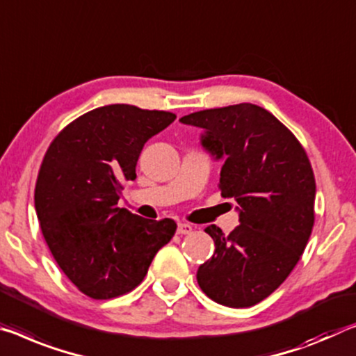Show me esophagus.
<instances>
[{
	"label": "esophagus",
	"mask_w": 356,
	"mask_h": 356,
	"mask_svg": "<svg viewBox=\"0 0 356 356\" xmlns=\"http://www.w3.org/2000/svg\"><path fill=\"white\" fill-rule=\"evenodd\" d=\"M193 231V227L188 223H179L177 225V234H190Z\"/></svg>",
	"instance_id": "esophagus-1"
}]
</instances>
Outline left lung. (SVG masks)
Listing matches in <instances>:
<instances>
[{"label": "left lung", "mask_w": 356, "mask_h": 356, "mask_svg": "<svg viewBox=\"0 0 356 356\" xmlns=\"http://www.w3.org/2000/svg\"><path fill=\"white\" fill-rule=\"evenodd\" d=\"M204 129L201 145L223 160V198L238 202L239 227L228 236L216 225V242L196 279L218 304L255 306L277 290L300 261L314 227L315 177L300 140L263 107L241 103L180 118Z\"/></svg>", "instance_id": "left-lung-1"}]
</instances>
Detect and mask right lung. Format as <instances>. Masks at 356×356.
<instances>
[{
	"instance_id": "right-lung-1",
	"label": "right lung",
	"mask_w": 356,
	"mask_h": 356,
	"mask_svg": "<svg viewBox=\"0 0 356 356\" xmlns=\"http://www.w3.org/2000/svg\"><path fill=\"white\" fill-rule=\"evenodd\" d=\"M174 120L172 112L103 106L61 129L44 155L35 188L42 236L66 277L93 300L136 289L176 233L171 218L117 207L144 144Z\"/></svg>"
}]
</instances>
